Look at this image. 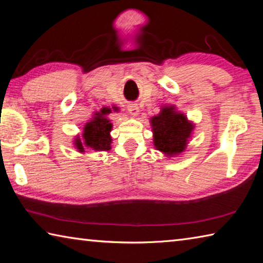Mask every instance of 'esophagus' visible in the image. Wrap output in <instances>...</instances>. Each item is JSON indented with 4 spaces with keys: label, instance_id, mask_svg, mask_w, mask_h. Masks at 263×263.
Here are the masks:
<instances>
[{
    "label": "esophagus",
    "instance_id": "esophagus-1",
    "mask_svg": "<svg viewBox=\"0 0 263 263\" xmlns=\"http://www.w3.org/2000/svg\"><path fill=\"white\" fill-rule=\"evenodd\" d=\"M127 110H128V112H130V115L133 116V117H135V116H137L138 112H139V108H138L137 104H130L128 105Z\"/></svg>",
    "mask_w": 263,
    "mask_h": 263
}]
</instances>
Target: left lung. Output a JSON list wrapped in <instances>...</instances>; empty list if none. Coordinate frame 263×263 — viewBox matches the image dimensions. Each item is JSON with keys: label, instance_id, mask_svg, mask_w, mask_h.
Listing matches in <instances>:
<instances>
[{"label": "left lung", "instance_id": "left-lung-1", "mask_svg": "<svg viewBox=\"0 0 263 263\" xmlns=\"http://www.w3.org/2000/svg\"><path fill=\"white\" fill-rule=\"evenodd\" d=\"M155 148L167 157L183 152L188 144L194 124L179 112L174 105L163 106L161 112L151 118Z\"/></svg>", "mask_w": 263, "mask_h": 263}]
</instances>
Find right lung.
I'll list each match as a JSON object with an SVG mask.
<instances>
[{
	"label": "right lung",
	"instance_id": "obj_1",
	"mask_svg": "<svg viewBox=\"0 0 263 263\" xmlns=\"http://www.w3.org/2000/svg\"><path fill=\"white\" fill-rule=\"evenodd\" d=\"M110 114L109 108H102L101 111L95 112L94 117L90 119L83 127L82 139L77 137L74 139V145L80 153H83L86 147L94 151H109L111 148L110 131L112 124L106 117Z\"/></svg>",
	"mask_w": 263,
	"mask_h": 263
}]
</instances>
